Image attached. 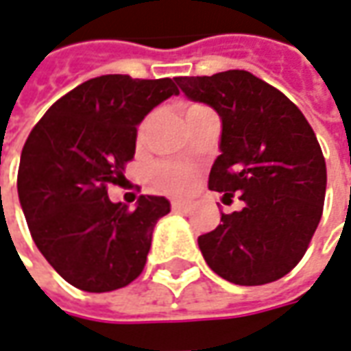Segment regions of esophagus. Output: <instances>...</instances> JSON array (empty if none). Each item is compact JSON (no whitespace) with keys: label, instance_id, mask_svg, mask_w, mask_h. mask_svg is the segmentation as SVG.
I'll list each match as a JSON object with an SVG mask.
<instances>
[{"label":"esophagus","instance_id":"esophagus-1","mask_svg":"<svg viewBox=\"0 0 351 351\" xmlns=\"http://www.w3.org/2000/svg\"><path fill=\"white\" fill-rule=\"evenodd\" d=\"M173 209L178 211V213H190V211H192V206L186 204V202H178V199H175V202H173Z\"/></svg>","mask_w":351,"mask_h":351}]
</instances>
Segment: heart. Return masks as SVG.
Returning <instances> with one entry per match:
<instances>
[{"label":"heart","mask_w":351,"mask_h":351,"mask_svg":"<svg viewBox=\"0 0 351 351\" xmlns=\"http://www.w3.org/2000/svg\"><path fill=\"white\" fill-rule=\"evenodd\" d=\"M195 107L202 106H190L184 113L192 111ZM145 128H147V121H145L144 126L140 128V136H144ZM194 178L195 173L192 167L178 165V163H161V165L154 171V180H156V184L159 186L161 190L169 192V194H186V192H190V188L194 184Z\"/></svg>","instance_id":"heart-1"}]
</instances>
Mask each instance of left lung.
Wrapping results in <instances>:
<instances>
[{
    "instance_id": "8db88e82",
    "label": "left lung",
    "mask_w": 351,
    "mask_h": 351,
    "mask_svg": "<svg viewBox=\"0 0 351 351\" xmlns=\"http://www.w3.org/2000/svg\"><path fill=\"white\" fill-rule=\"evenodd\" d=\"M175 80L188 99L221 117L209 188L223 192V204L234 194L244 202L197 238L202 256L234 285L282 278L304 257L323 215L326 165L313 128L282 92L247 71Z\"/></svg>"
}]
</instances>
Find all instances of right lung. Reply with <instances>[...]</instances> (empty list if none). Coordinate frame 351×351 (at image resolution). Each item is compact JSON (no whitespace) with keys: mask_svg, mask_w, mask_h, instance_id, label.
<instances>
[{"mask_svg":"<svg viewBox=\"0 0 351 351\" xmlns=\"http://www.w3.org/2000/svg\"><path fill=\"white\" fill-rule=\"evenodd\" d=\"M176 94L171 78L95 76L57 99L26 138L19 202L34 244L69 285L101 294L142 273L171 204L140 195L130 209L113 204L107 186L125 180L144 117Z\"/></svg>","mask_w":351,"mask_h":351,"instance_id":"1","label":"right lung"}]
</instances>
